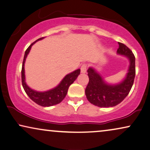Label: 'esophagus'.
<instances>
[{
    "mask_svg": "<svg viewBox=\"0 0 150 150\" xmlns=\"http://www.w3.org/2000/svg\"><path fill=\"white\" fill-rule=\"evenodd\" d=\"M87 67H88L87 64H83L81 66V73H85L86 72Z\"/></svg>",
    "mask_w": 150,
    "mask_h": 150,
    "instance_id": "esophagus-1",
    "label": "esophagus"
}]
</instances>
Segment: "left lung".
Listing matches in <instances>:
<instances>
[{"label": "left lung", "instance_id": "obj_1", "mask_svg": "<svg viewBox=\"0 0 150 150\" xmlns=\"http://www.w3.org/2000/svg\"><path fill=\"white\" fill-rule=\"evenodd\" d=\"M119 45L117 53L127 56L130 62L128 73L122 82L117 85H108L93 68L88 69L89 82L85 93L88 100L97 106L108 108L118 105L127 97L132 87L136 74L134 55L124 44L119 42Z\"/></svg>", "mask_w": 150, "mask_h": 150}]
</instances>
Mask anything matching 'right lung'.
Wrapping results in <instances>:
<instances>
[{"label": "right lung", "mask_w": 150, "mask_h": 150, "mask_svg": "<svg viewBox=\"0 0 150 150\" xmlns=\"http://www.w3.org/2000/svg\"><path fill=\"white\" fill-rule=\"evenodd\" d=\"M44 37L38 39L36 41L33 42L26 50L25 56H24L23 66H22L21 71V78H22V84H23V88L25 90V93L29 96V98L32 101H34L37 104H38L43 107H49L51 105L58 104L62 101L64 99L67 95L68 89L70 86L74 82V81L77 79L78 75L80 74V69H77L76 71H73V73L68 74L66 75L64 78L62 79L60 83L55 87V88L50 90L49 91L46 92H37L30 88L26 84L25 82V62L26 57L29 54L31 46L34 44L35 42L43 39Z\"/></svg>", "instance_id": "add662e5"}]
</instances>
